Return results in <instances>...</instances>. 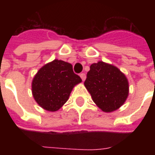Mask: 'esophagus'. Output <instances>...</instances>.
I'll return each mask as SVG.
<instances>
[{"instance_id":"obj_1","label":"esophagus","mask_w":155,"mask_h":155,"mask_svg":"<svg viewBox=\"0 0 155 155\" xmlns=\"http://www.w3.org/2000/svg\"><path fill=\"white\" fill-rule=\"evenodd\" d=\"M80 78L82 79L83 81H84L85 79H86V75H85L84 73H81V74H80Z\"/></svg>"}]
</instances>
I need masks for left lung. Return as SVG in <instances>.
Returning <instances> with one entry per match:
<instances>
[{"mask_svg": "<svg viewBox=\"0 0 155 155\" xmlns=\"http://www.w3.org/2000/svg\"><path fill=\"white\" fill-rule=\"evenodd\" d=\"M84 86L97 107L105 113L118 109L129 96V81L125 74L103 61L90 66Z\"/></svg>", "mask_w": 155, "mask_h": 155, "instance_id": "8db88e82", "label": "left lung"}]
</instances>
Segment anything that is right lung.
Segmentation results:
<instances>
[{
  "instance_id": "add662e5",
  "label": "right lung",
  "mask_w": 155,
  "mask_h": 155,
  "mask_svg": "<svg viewBox=\"0 0 155 155\" xmlns=\"http://www.w3.org/2000/svg\"><path fill=\"white\" fill-rule=\"evenodd\" d=\"M81 82L71 63L54 59L35 74L31 84L33 97L41 108L55 112L68 101L73 87Z\"/></svg>"
}]
</instances>
